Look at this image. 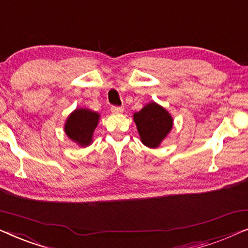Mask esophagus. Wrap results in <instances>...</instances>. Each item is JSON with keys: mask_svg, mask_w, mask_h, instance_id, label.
Here are the masks:
<instances>
[{"mask_svg": "<svg viewBox=\"0 0 248 248\" xmlns=\"http://www.w3.org/2000/svg\"><path fill=\"white\" fill-rule=\"evenodd\" d=\"M110 111L113 114H122L124 111V109L122 107H117V106H113L110 108Z\"/></svg>", "mask_w": 248, "mask_h": 248, "instance_id": "1", "label": "esophagus"}]
</instances>
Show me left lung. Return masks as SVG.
<instances>
[{"instance_id":"obj_1","label":"left lung","mask_w":248,"mask_h":248,"mask_svg":"<svg viewBox=\"0 0 248 248\" xmlns=\"http://www.w3.org/2000/svg\"><path fill=\"white\" fill-rule=\"evenodd\" d=\"M133 120L141 142L151 149L158 148L161 144L174 125V120L168 110L155 101L134 113Z\"/></svg>"}]
</instances>
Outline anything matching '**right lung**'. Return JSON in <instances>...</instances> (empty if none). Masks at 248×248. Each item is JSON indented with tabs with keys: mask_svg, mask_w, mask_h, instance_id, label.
Listing matches in <instances>:
<instances>
[{
	"mask_svg": "<svg viewBox=\"0 0 248 248\" xmlns=\"http://www.w3.org/2000/svg\"><path fill=\"white\" fill-rule=\"evenodd\" d=\"M100 115L88 108H77L65 122L64 132L70 140L80 147H88L93 143V132L96 130Z\"/></svg>",
	"mask_w": 248,
	"mask_h": 248,
	"instance_id": "1",
	"label": "right lung"
}]
</instances>
